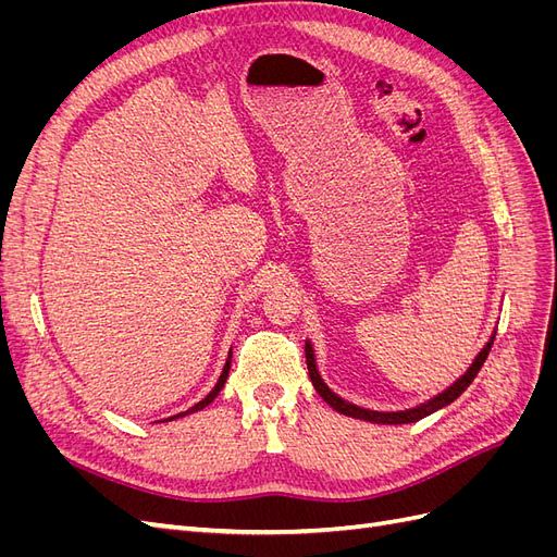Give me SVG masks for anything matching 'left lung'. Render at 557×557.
I'll return each instance as SVG.
<instances>
[{
	"label": "left lung",
	"instance_id": "8db88e82",
	"mask_svg": "<svg viewBox=\"0 0 557 557\" xmlns=\"http://www.w3.org/2000/svg\"><path fill=\"white\" fill-rule=\"evenodd\" d=\"M493 342H495V332L491 334V339H487V344L481 348V352H479V356L474 358V362L469 364L467 372H465L458 381H455L453 385H448L444 393L434 395L432 399H428V401H423V404H418V407H413V409H404V411H374V409L358 407V404H352V401H346L344 397H339L336 393H332V391H330V385L323 381V376H320V372H318V364H315V352H313V346H311V342H309V339H307L305 350H307L309 376H311V383H313V387H315V393H318L320 397H323L334 411H339V413L350 416V418L367 420V423H379V425H404V423H416V420L425 418V416H430V413H434V411H440V409L448 407L450 401L458 399V397L467 391L469 383L476 379L479 369L483 367V362H485V358H487V352H491Z\"/></svg>",
	"mask_w": 557,
	"mask_h": 557
}]
</instances>
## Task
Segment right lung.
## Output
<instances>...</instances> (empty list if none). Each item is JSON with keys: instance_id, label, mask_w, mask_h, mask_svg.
I'll use <instances>...</instances> for the list:
<instances>
[{"instance_id": "add662e5", "label": "right lung", "mask_w": 557, "mask_h": 557, "mask_svg": "<svg viewBox=\"0 0 557 557\" xmlns=\"http://www.w3.org/2000/svg\"><path fill=\"white\" fill-rule=\"evenodd\" d=\"M230 364H232V352L227 356V362H225V367H223V374H221V379H218V383L213 385V391L201 399V401H197L193 409H188V411H183V413H176V416H172V418H164V420H160V423H166V420H176V418H183V416H188V413H195V411H201L205 407H209V404L218 397V393L223 391V385H225V381H227V374H230Z\"/></svg>"}]
</instances>
